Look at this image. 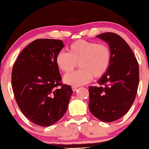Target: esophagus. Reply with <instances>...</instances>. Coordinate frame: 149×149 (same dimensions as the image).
Wrapping results in <instances>:
<instances>
[{"instance_id":"1","label":"esophagus","mask_w":149,"mask_h":149,"mask_svg":"<svg viewBox=\"0 0 149 149\" xmlns=\"http://www.w3.org/2000/svg\"><path fill=\"white\" fill-rule=\"evenodd\" d=\"M77 88H78V86H75V85L72 86V90H73V91H77Z\"/></svg>"}]
</instances>
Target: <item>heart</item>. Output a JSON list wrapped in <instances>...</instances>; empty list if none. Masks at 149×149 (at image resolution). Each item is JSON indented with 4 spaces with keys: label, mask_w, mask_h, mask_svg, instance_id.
<instances>
[{
    "label": "heart",
    "mask_w": 149,
    "mask_h": 149,
    "mask_svg": "<svg viewBox=\"0 0 149 149\" xmlns=\"http://www.w3.org/2000/svg\"><path fill=\"white\" fill-rule=\"evenodd\" d=\"M68 53L60 51L56 56V63L61 71L68 74L74 71L79 63L80 69L66 75L64 82L72 85H82L104 76L111 61V51L105 44L84 40H77L68 47Z\"/></svg>",
    "instance_id": "heart-1"
}]
</instances>
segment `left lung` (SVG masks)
Masks as SVG:
<instances>
[{"instance_id": "obj_1", "label": "left lung", "mask_w": 149, "mask_h": 149, "mask_svg": "<svg viewBox=\"0 0 149 149\" xmlns=\"http://www.w3.org/2000/svg\"><path fill=\"white\" fill-rule=\"evenodd\" d=\"M96 37L109 44L111 61L98 81L100 86L88 87V108L99 120L111 123L123 117L133 104L139 85V64L131 48L119 35L105 32Z\"/></svg>"}]
</instances>
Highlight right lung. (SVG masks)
Returning a JSON list of instances; mask_svg holds the SVG:
<instances>
[{"instance_id": "right-lung-1", "label": "right lung", "mask_w": 149, "mask_h": 149, "mask_svg": "<svg viewBox=\"0 0 149 149\" xmlns=\"http://www.w3.org/2000/svg\"><path fill=\"white\" fill-rule=\"evenodd\" d=\"M63 41L37 39L19 55L13 66L12 85L15 99L23 115L36 125L55 124L66 112L73 93L62 83L56 56Z\"/></svg>"}]
</instances>
